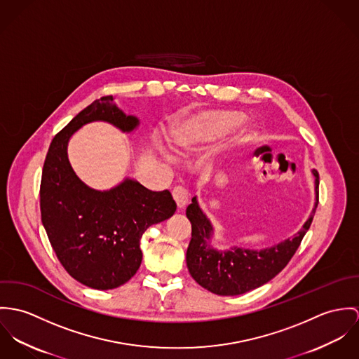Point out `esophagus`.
Listing matches in <instances>:
<instances>
[{"mask_svg": "<svg viewBox=\"0 0 359 359\" xmlns=\"http://www.w3.org/2000/svg\"><path fill=\"white\" fill-rule=\"evenodd\" d=\"M172 196H173V199L176 201L177 208L179 209H184V206L189 202V193H187V190L183 186H176L173 189V191H172Z\"/></svg>", "mask_w": 359, "mask_h": 359, "instance_id": "1", "label": "esophagus"}]
</instances>
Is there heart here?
Listing matches in <instances>:
<instances>
[{
    "label": "heart",
    "mask_w": 359,
    "mask_h": 359,
    "mask_svg": "<svg viewBox=\"0 0 359 359\" xmlns=\"http://www.w3.org/2000/svg\"><path fill=\"white\" fill-rule=\"evenodd\" d=\"M243 114L237 110H212L203 111L183 121L172 132V147L179 156H190L201 146L229 133L236 128ZM256 135L252 123H245L236 133V143L246 144Z\"/></svg>",
    "instance_id": "b5f03b06"
}]
</instances>
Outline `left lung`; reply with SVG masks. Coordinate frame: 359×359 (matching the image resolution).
<instances>
[{
    "label": "left lung",
    "instance_id": "obj_1",
    "mask_svg": "<svg viewBox=\"0 0 359 359\" xmlns=\"http://www.w3.org/2000/svg\"><path fill=\"white\" fill-rule=\"evenodd\" d=\"M313 175L316 177V202L307 222L293 237L260 250L242 246H233L229 250L213 248L210 245L215 233L213 226L199 208L197 197H193L186 209L191 223V241L187 248L186 263L197 283L219 296H237L267 283L279 274L311 226L318 205L319 186L316 169H313Z\"/></svg>",
    "mask_w": 359,
    "mask_h": 359
}]
</instances>
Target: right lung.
Here are the masks:
<instances>
[{
  "label": "right lung",
  "instance_id": "right-lung-1",
  "mask_svg": "<svg viewBox=\"0 0 359 359\" xmlns=\"http://www.w3.org/2000/svg\"><path fill=\"white\" fill-rule=\"evenodd\" d=\"M103 121L130 133L139 126L113 96H103L83 109L52 140L41 179V220L65 270L85 286L118 287L140 267V238L153 224L176 210L168 190L151 191L126 177L110 190L86 186L67 157L72 136L81 126Z\"/></svg>",
  "mask_w": 359,
  "mask_h": 359
}]
</instances>
